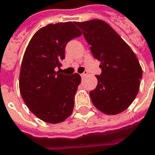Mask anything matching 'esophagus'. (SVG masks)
<instances>
[{"label":"esophagus","mask_w":155,"mask_h":155,"mask_svg":"<svg viewBox=\"0 0 155 155\" xmlns=\"http://www.w3.org/2000/svg\"><path fill=\"white\" fill-rule=\"evenodd\" d=\"M87 74H88V72L85 71L84 73H82V74H81V78H84V77H86Z\"/></svg>","instance_id":"34e87169"}]
</instances>
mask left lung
<instances>
[{
    "instance_id": "left-lung-1",
    "label": "left lung",
    "mask_w": 155,
    "mask_h": 155,
    "mask_svg": "<svg viewBox=\"0 0 155 155\" xmlns=\"http://www.w3.org/2000/svg\"><path fill=\"white\" fill-rule=\"evenodd\" d=\"M75 24L101 62L98 85L90 92L91 101L103 113H120L131 105L140 88L142 69L136 55L106 21L93 19Z\"/></svg>"
}]
</instances>
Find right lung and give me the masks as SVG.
Returning a JSON list of instances; mask_svg holds the SVG:
<instances>
[{
	"label": "right lung",
	"mask_w": 155,
	"mask_h": 155,
	"mask_svg": "<svg viewBox=\"0 0 155 155\" xmlns=\"http://www.w3.org/2000/svg\"><path fill=\"white\" fill-rule=\"evenodd\" d=\"M81 35L74 22L48 24L35 32L21 61L19 90L30 111L44 122H63L73 112L81 76L56 71L64 59V48Z\"/></svg>",
	"instance_id": "right-lung-1"
}]
</instances>
